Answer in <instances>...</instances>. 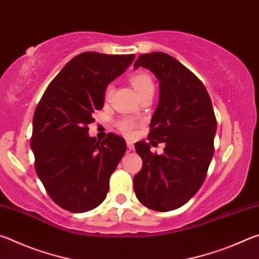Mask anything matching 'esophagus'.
Returning <instances> with one entry per match:
<instances>
[{
	"mask_svg": "<svg viewBox=\"0 0 259 259\" xmlns=\"http://www.w3.org/2000/svg\"><path fill=\"white\" fill-rule=\"evenodd\" d=\"M126 147H128L129 151H133L135 148V145L133 142H130V140H126Z\"/></svg>",
	"mask_w": 259,
	"mask_h": 259,
	"instance_id": "obj_1",
	"label": "esophagus"
}]
</instances>
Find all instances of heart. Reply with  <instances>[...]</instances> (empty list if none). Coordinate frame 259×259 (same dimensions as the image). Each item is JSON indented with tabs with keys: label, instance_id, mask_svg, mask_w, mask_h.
<instances>
[{
	"label": "heart",
	"instance_id": "b5f03b06",
	"mask_svg": "<svg viewBox=\"0 0 259 259\" xmlns=\"http://www.w3.org/2000/svg\"><path fill=\"white\" fill-rule=\"evenodd\" d=\"M129 80L131 85L134 87V89L136 90V93L138 94L139 97H143L144 95H146L148 93H154V82H153L152 77L148 75L147 73H135L130 76ZM112 93L113 85L108 84L106 87V90H105V98L108 99L111 97ZM115 125L122 134H124L125 136H133L135 135L136 130H137V128L140 125V121L135 119V117L124 116L121 117L120 120H117Z\"/></svg>",
	"mask_w": 259,
	"mask_h": 259
}]
</instances>
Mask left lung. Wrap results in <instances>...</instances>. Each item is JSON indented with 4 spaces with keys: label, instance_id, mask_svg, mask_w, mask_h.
Listing matches in <instances>:
<instances>
[{
    "label": "left lung",
    "instance_id": "obj_1",
    "mask_svg": "<svg viewBox=\"0 0 259 259\" xmlns=\"http://www.w3.org/2000/svg\"><path fill=\"white\" fill-rule=\"evenodd\" d=\"M140 66L160 81V100L147 139L165 147L157 155L148 143L136 144L143 166L134 177V190L145 207L170 211L202 186L214 152L217 120L203 83L174 57L164 52L140 55L134 68Z\"/></svg>",
    "mask_w": 259,
    "mask_h": 259
}]
</instances>
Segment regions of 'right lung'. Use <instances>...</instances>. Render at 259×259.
<instances>
[{"label":"right lung","instance_id":"1","mask_svg":"<svg viewBox=\"0 0 259 259\" xmlns=\"http://www.w3.org/2000/svg\"><path fill=\"white\" fill-rule=\"evenodd\" d=\"M134 59L135 55L82 52L57 74L37 104L30 138L35 171L60 208L85 212L106 198L126 145L114 134L103 142L89 137L88 125L104 107L109 82Z\"/></svg>","mask_w":259,"mask_h":259}]
</instances>
